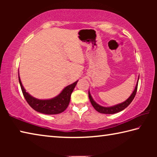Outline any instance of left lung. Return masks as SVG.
<instances>
[{
	"mask_svg": "<svg viewBox=\"0 0 157 157\" xmlns=\"http://www.w3.org/2000/svg\"><path fill=\"white\" fill-rule=\"evenodd\" d=\"M139 78H138V82L136 83V86H135V89L134 90V91L132 92V94L131 95L127 98V99L124 101V102L120 103V104L116 105L114 106H111V107H102V106H100V105H98V103H96L94 101V100L93 99V98L91 96V94L89 91V100L91 101V105H93V107H94V109L97 111H98L99 113H105V114H113V113H116L118 112H120V111H123L124 109L126 107H128V106L130 105V103L132 102V100H134V98L136 95V91H137V87H138V83H139Z\"/></svg>",
	"mask_w": 157,
	"mask_h": 157,
	"instance_id": "1",
	"label": "left lung"
}]
</instances>
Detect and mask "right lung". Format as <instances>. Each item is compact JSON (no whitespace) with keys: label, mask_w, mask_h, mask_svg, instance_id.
<instances>
[{"label":"right lung","mask_w":157,"mask_h":157,"mask_svg":"<svg viewBox=\"0 0 157 157\" xmlns=\"http://www.w3.org/2000/svg\"><path fill=\"white\" fill-rule=\"evenodd\" d=\"M18 81H19L23 96L25 98L29 105L36 111L41 113L48 114V115L58 114L66 110L70 102L71 94L78 82V80L66 86L62 90V91L56 97L48 100H39L33 97L28 92H26L22 83H21L19 75H18Z\"/></svg>","instance_id":"1"}]
</instances>
